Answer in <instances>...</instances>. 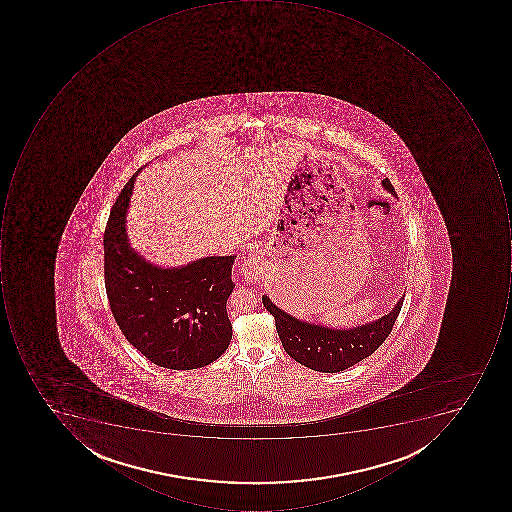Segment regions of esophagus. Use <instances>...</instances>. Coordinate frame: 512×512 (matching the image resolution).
Segmentation results:
<instances>
[{
  "label": "esophagus",
  "mask_w": 512,
  "mask_h": 512,
  "mask_svg": "<svg viewBox=\"0 0 512 512\" xmlns=\"http://www.w3.org/2000/svg\"><path fill=\"white\" fill-rule=\"evenodd\" d=\"M244 274L251 278L257 277L258 263L255 258H248V261H244Z\"/></svg>",
  "instance_id": "obj_1"
}]
</instances>
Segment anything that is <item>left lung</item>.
<instances>
[{"instance_id": "left-lung-1", "label": "left lung", "mask_w": 512, "mask_h": 512, "mask_svg": "<svg viewBox=\"0 0 512 512\" xmlns=\"http://www.w3.org/2000/svg\"><path fill=\"white\" fill-rule=\"evenodd\" d=\"M381 184L386 191L397 195L388 178L381 181ZM261 300L264 308L274 315L278 337L289 357L314 371L340 372L365 360L383 345L394 328L405 297H401L385 317L352 329L324 328L321 324L297 320L277 308L266 295Z\"/></svg>"}]
</instances>
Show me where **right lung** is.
Returning <instances> with one entry per match:
<instances>
[{
	"label": "right lung",
	"instance_id": "1",
	"mask_svg": "<svg viewBox=\"0 0 512 512\" xmlns=\"http://www.w3.org/2000/svg\"><path fill=\"white\" fill-rule=\"evenodd\" d=\"M112 206L104 231V284L126 340L161 368L191 371L228 349L232 324L226 301L234 291L231 257H206L161 269L129 246L126 212L135 177Z\"/></svg>",
	"mask_w": 512,
	"mask_h": 512
}]
</instances>
